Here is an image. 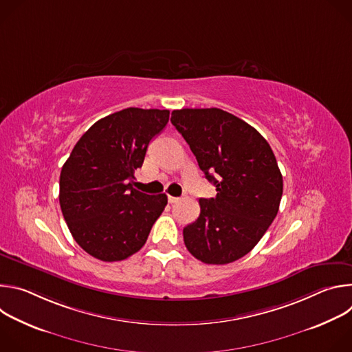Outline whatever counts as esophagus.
<instances>
[{
  "mask_svg": "<svg viewBox=\"0 0 352 352\" xmlns=\"http://www.w3.org/2000/svg\"><path fill=\"white\" fill-rule=\"evenodd\" d=\"M177 202H179V197H174V196H168V204H171V205H174V204H177Z\"/></svg>",
  "mask_w": 352,
  "mask_h": 352,
  "instance_id": "1",
  "label": "esophagus"
}]
</instances>
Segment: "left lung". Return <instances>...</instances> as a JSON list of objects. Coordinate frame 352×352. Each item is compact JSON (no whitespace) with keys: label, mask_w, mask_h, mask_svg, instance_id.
<instances>
[{"label":"left lung","mask_w":352,"mask_h":352,"mask_svg":"<svg viewBox=\"0 0 352 352\" xmlns=\"http://www.w3.org/2000/svg\"><path fill=\"white\" fill-rule=\"evenodd\" d=\"M171 122L184 136L217 195L200 199V214L184 228L189 252L226 265L255 248L277 216L283 175L267 140L220 109H182Z\"/></svg>","instance_id":"obj_1"}]
</instances>
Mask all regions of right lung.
Instances as JSON below:
<instances>
[{
    "mask_svg": "<svg viewBox=\"0 0 352 352\" xmlns=\"http://www.w3.org/2000/svg\"><path fill=\"white\" fill-rule=\"evenodd\" d=\"M168 117V110L135 107L110 114L82 135L63 166V216L93 258L118 262L136 254L163 213L167 195L139 192L131 181Z\"/></svg>",
    "mask_w": 352,
    "mask_h": 352,
    "instance_id": "add662e5",
    "label": "right lung"
}]
</instances>
